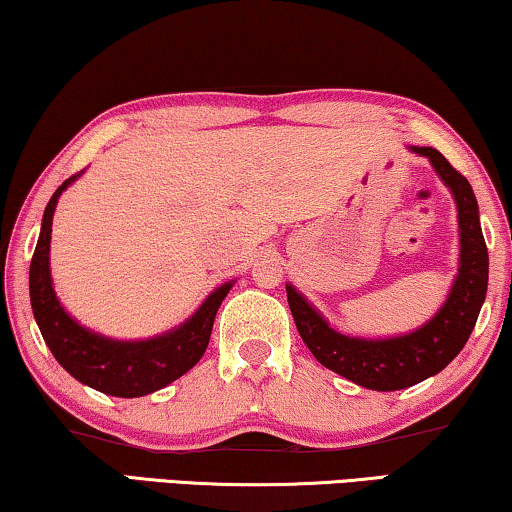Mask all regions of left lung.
Returning a JSON list of instances; mask_svg holds the SVG:
<instances>
[{"label":"left lung","mask_w":512,"mask_h":512,"mask_svg":"<svg viewBox=\"0 0 512 512\" xmlns=\"http://www.w3.org/2000/svg\"><path fill=\"white\" fill-rule=\"evenodd\" d=\"M409 149L430 160L439 179L451 188L457 207L460 266L448 299L437 315L416 331L395 338H354L331 329L329 322L305 301V296L287 285L289 310L312 356L324 368L370 391H400L444 370L467 345L487 294L490 257L480 230L478 202L471 183L437 149Z\"/></svg>","instance_id":"1"}]
</instances>
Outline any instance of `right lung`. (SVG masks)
<instances>
[{
    "instance_id": "add662e5",
    "label": "right lung",
    "mask_w": 512,
    "mask_h": 512,
    "mask_svg": "<svg viewBox=\"0 0 512 512\" xmlns=\"http://www.w3.org/2000/svg\"><path fill=\"white\" fill-rule=\"evenodd\" d=\"M82 174V172H80ZM73 174L55 190L43 211L41 234L29 266V299L45 345L68 375L114 398H140L172 384L207 352L213 319L234 285L213 289L204 303L177 329L147 340H112L80 326L59 303L50 276L52 216L59 195L80 177Z\"/></svg>"
}]
</instances>
